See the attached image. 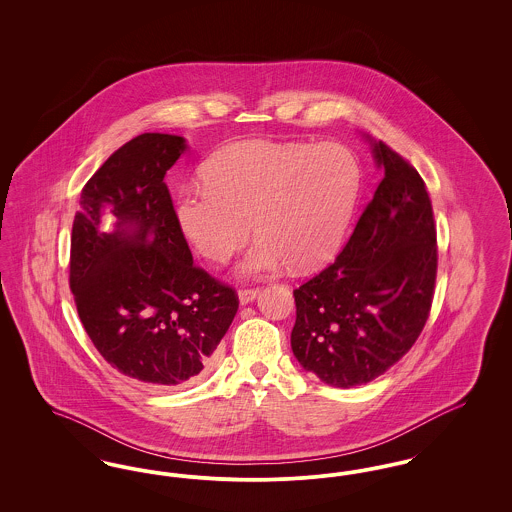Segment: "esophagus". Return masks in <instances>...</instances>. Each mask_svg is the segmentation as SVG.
<instances>
[{
    "label": "esophagus",
    "instance_id": "1",
    "mask_svg": "<svg viewBox=\"0 0 512 512\" xmlns=\"http://www.w3.org/2000/svg\"><path fill=\"white\" fill-rule=\"evenodd\" d=\"M257 295H259V290H255V288H251V290H240V292H238V299H240L242 305H247V303H251Z\"/></svg>",
    "mask_w": 512,
    "mask_h": 512
}]
</instances>
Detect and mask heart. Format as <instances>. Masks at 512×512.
Listing matches in <instances>:
<instances>
[{
  "label": "heart",
  "mask_w": 512,
  "mask_h": 512,
  "mask_svg": "<svg viewBox=\"0 0 512 512\" xmlns=\"http://www.w3.org/2000/svg\"><path fill=\"white\" fill-rule=\"evenodd\" d=\"M205 188L176 197L174 220L195 251L226 263L259 236L240 274L263 276L286 263L322 265L340 245L361 190V165L336 142L242 140L219 149L201 169Z\"/></svg>",
  "instance_id": "obj_1"
}]
</instances>
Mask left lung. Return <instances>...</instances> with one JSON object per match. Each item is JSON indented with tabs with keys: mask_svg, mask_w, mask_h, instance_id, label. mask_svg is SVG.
Wrapping results in <instances>:
<instances>
[{
	"mask_svg": "<svg viewBox=\"0 0 512 512\" xmlns=\"http://www.w3.org/2000/svg\"><path fill=\"white\" fill-rule=\"evenodd\" d=\"M365 138L384 178L336 261L293 290V355L334 388L372 382L413 347L438 272L424 180L384 142Z\"/></svg>",
	"mask_w": 512,
	"mask_h": 512,
	"instance_id": "8db88e82",
	"label": "left lung"
}]
</instances>
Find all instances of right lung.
<instances>
[{"label": "right lung", "instance_id": "1", "mask_svg": "<svg viewBox=\"0 0 512 512\" xmlns=\"http://www.w3.org/2000/svg\"><path fill=\"white\" fill-rule=\"evenodd\" d=\"M186 149L159 132L117 149L84 186L71 238L86 334L121 374L161 388L201 380L238 313L236 292L195 267L174 220L165 174Z\"/></svg>", "mask_w": 512, "mask_h": 512}]
</instances>
